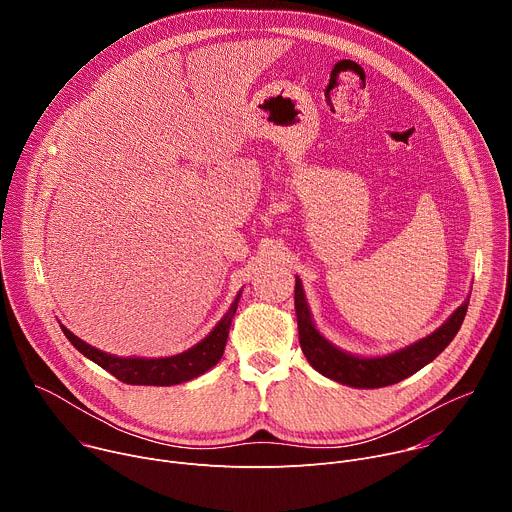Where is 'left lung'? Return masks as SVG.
I'll list each match as a JSON object with an SVG mask.
<instances>
[{"label": "left lung", "instance_id": "obj_1", "mask_svg": "<svg viewBox=\"0 0 512 512\" xmlns=\"http://www.w3.org/2000/svg\"><path fill=\"white\" fill-rule=\"evenodd\" d=\"M468 302L470 298L448 318L442 328H437L427 338H421L419 342L387 356L360 358L338 350L316 330L310 308L306 304L302 281L296 277V314L302 352L320 375L356 389H379L395 385L423 369L427 362H431L454 340L464 322Z\"/></svg>", "mask_w": 512, "mask_h": 512}]
</instances>
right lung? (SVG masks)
I'll return each mask as SVG.
<instances>
[{
    "instance_id": "right-lung-1",
    "label": "right lung",
    "mask_w": 512,
    "mask_h": 512,
    "mask_svg": "<svg viewBox=\"0 0 512 512\" xmlns=\"http://www.w3.org/2000/svg\"><path fill=\"white\" fill-rule=\"evenodd\" d=\"M239 298H241V294L235 298V302L231 304L225 318L214 326V330L202 342H198L196 346H192L190 350H186L182 354L168 356V358L111 356L107 352H101V350L89 346L87 342H83L81 338L72 334L68 328H64V326H60V328L72 346H75L79 352H83L87 358H91L93 362H97L101 369L111 373L121 383L170 387V385H178V383L196 379L198 375L206 373L208 369L214 367L218 360H221L225 346H227L229 328H231L233 316L239 306Z\"/></svg>"
}]
</instances>
